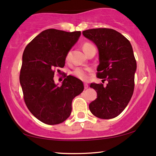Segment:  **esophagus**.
I'll use <instances>...</instances> for the list:
<instances>
[{
	"instance_id": "obj_1",
	"label": "esophagus",
	"mask_w": 156,
	"mask_h": 156,
	"mask_svg": "<svg viewBox=\"0 0 156 156\" xmlns=\"http://www.w3.org/2000/svg\"><path fill=\"white\" fill-rule=\"evenodd\" d=\"M84 89H87L88 88V87H89V85L87 84V83H84Z\"/></svg>"
}]
</instances>
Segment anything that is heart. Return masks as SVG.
Wrapping results in <instances>:
<instances>
[{
  "label": "heart",
  "mask_w": 156,
  "mask_h": 156,
  "mask_svg": "<svg viewBox=\"0 0 156 156\" xmlns=\"http://www.w3.org/2000/svg\"><path fill=\"white\" fill-rule=\"evenodd\" d=\"M94 45L91 43H89V42H84L83 44V49H84V52L88 50L89 48H91ZM70 59V52H68L66 55L65 57V60L66 62H69ZM89 72V70L88 69H84V68H82V67H77L76 69H74V70L72 72V74L73 75H74L76 77L82 80H86L88 78V72Z\"/></svg>",
  "instance_id": "heart-1"
}]
</instances>
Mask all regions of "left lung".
Wrapping results in <instances>:
<instances>
[{
    "instance_id": "1",
    "label": "left lung",
    "mask_w": 156,
    "mask_h": 156,
    "mask_svg": "<svg viewBox=\"0 0 156 156\" xmlns=\"http://www.w3.org/2000/svg\"><path fill=\"white\" fill-rule=\"evenodd\" d=\"M82 34L97 46V76L107 81L106 86L90 84L97 98L89 104V110L99 119H114L126 107L133 93L136 61L133 48L127 38L113 29H89Z\"/></svg>"
}]
</instances>
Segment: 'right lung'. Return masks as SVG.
<instances>
[{"instance_id": "right-lung-1", "label": "right lung", "mask_w": 156, "mask_h": 156, "mask_svg": "<svg viewBox=\"0 0 156 156\" xmlns=\"http://www.w3.org/2000/svg\"><path fill=\"white\" fill-rule=\"evenodd\" d=\"M80 35V31L45 30L23 52L20 83L25 103L32 114L46 124L65 121L71 114L72 100L84 90L83 82L73 76H67L60 87L53 80Z\"/></svg>"}]
</instances>
